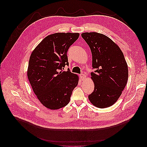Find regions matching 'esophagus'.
Instances as JSON below:
<instances>
[{
    "instance_id": "34e87169",
    "label": "esophagus",
    "mask_w": 147,
    "mask_h": 147,
    "mask_svg": "<svg viewBox=\"0 0 147 147\" xmlns=\"http://www.w3.org/2000/svg\"><path fill=\"white\" fill-rule=\"evenodd\" d=\"M85 77H86V75H85L84 74H81L80 75V78H81V81L84 80H85Z\"/></svg>"
}]
</instances>
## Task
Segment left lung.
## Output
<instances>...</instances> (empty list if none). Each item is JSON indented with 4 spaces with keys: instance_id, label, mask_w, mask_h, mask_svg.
I'll list each match as a JSON object with an SVG mask.
<instances>
[{
    "instance_id": "1",
    "label": "left lung",
    "mask_w": 147,
    "mask_h": 147,
    "mask_svg": "<svg viewBox=\"0 0 147 147\" xmlns=\"http://www.w3.org/2000/svg\"><path fill=\"white\" fill-rule=\"evenodd\" d=\"M82 38L92 54L91 72L94 84L88 99L94 106L108 108L114 105L127 84L128 67L120 48L108 36L97 32H86Z\"/></svg>"
}]
</instances>
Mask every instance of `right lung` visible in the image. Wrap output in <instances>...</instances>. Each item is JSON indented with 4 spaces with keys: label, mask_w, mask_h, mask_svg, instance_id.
Returning <instances> with one entry per match:
<instances>
[{
    "label": "right lung",
    "mask_w": 147,
    "mask_h": 147,
    "mask_svg": "<svg viewBox=\"0 0 147 147\" xmlns=\"http://www.w3.org/2000/svg\"><path fill=\"white\" fill-rule=\"evenodd\" d=\"M78 33H56L45 37L33 51L27 77L41 103L50 109H58L69 103L78 76L68 69V49L79 38Z\"/></svg>",
    "instance_id": "right-lung-1"
}]
</instances>
